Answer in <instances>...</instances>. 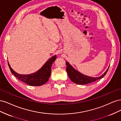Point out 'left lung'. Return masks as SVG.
I'll return each instance as SVG.
<instances>
[{
  "label": "left lung",
  "mask_w": 121,
  "mask_h": 121,
  "mask_svg": "<svg viewBox=\"0 0 121 121\" xmlns=\"http://www.w3.org/2000/svg\"><path fill=\"white\" fill-rule=\"evenodd\" d=\"M66 69L69 77L72 82L76 84H79V85H84V84L90 83L91 82H93L94 81H97V80L99 79H101L107 74L109 68H108L107 70L101 76L98 77H91L83 75L82 73L76 70L67 61H66Z\"/></svg>",
  "instance_id": "obj_1"
}]
</instances>
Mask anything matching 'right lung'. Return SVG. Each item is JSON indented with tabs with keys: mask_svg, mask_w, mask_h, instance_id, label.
Returning a JSON list of instances; mask_svg holds the SVG:
<instances>
[{
	"mask_svg": "<svg viewBox=\"0 0 121 121\" xmlns=\"http://www.w3.org/2000/svg\"><path fill=\"white\" fill-rule=\"evenodd\" d=\"M56 56L50 58L43 67L36 72L28 75H21L16 72L8 65L12 74L21 81H22L30 86H40L45 84L48 81L51 74V69L52 63L56 60Z\"/></svg>",
	"mask_w": 121,
	"mask_h": 121,
	"instance_id": "add662e5",
	"label": "right lung"
}]
</instances>
